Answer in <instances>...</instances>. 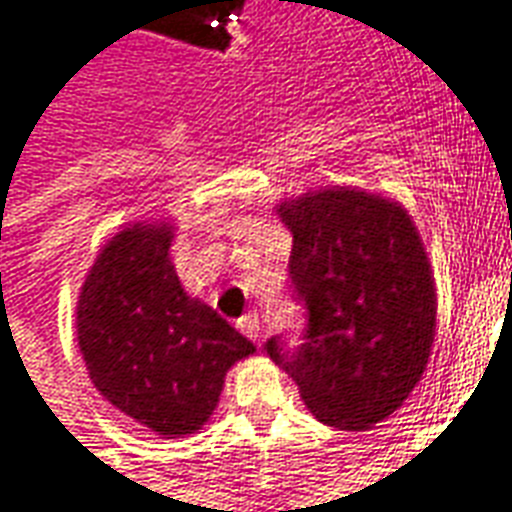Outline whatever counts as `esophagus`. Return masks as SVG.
Returning <instances> with one entry per match:
<instances>
[{"instance_id": "1", "label": "esophagus", "mask_w": 512, "mask_h": 512, "mask_svg": "<svg viewBox=\"0 0 512 512\" xmlns=\"http://www.w3.org/2000/svg\"><path fill=\"white\" fill-rule=\"evenodd\" d=\"M242 335H248L251 341H259L261 338V324H259V313H245L240 322H237Z\"/></svg>"}]
</instances>
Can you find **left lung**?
Wrapping results in <instances>:
<instances>
[{
	"instance_id": "obj_1",
	"label": "left lung",
	"mask_w": 512,
	"mask_h": 512,
	"mask_svg": "<svg viewBox=\"0 0 512 512\" xmlns=\"http://www.w3.org/2000/svg\"><path fill=\"white\" fill-rule=\"evenodd\" d=\"M294 234L289 278L305 308L302 343L275 335L270 360L300 387L316 420L368 431L420 382L436 333L431 261L398 201L324 188L283 201Z\"/></svg>"
}]
</instances>
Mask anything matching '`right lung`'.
I'll return each mask as SVG.
<instances>
[{
	"instance_id": "1",
	"label": "right lung",
	"mask_w": 512,
	"mask_h": 512,
	"mask_svg": "<svg viewBox=\"0 0 512 512\" xmlns=\"http://www.w3.org/2000/svg\"><path fill=\"white\" fill-rule=\"evenodd\" d=\"M171 237L166 220L114 234L81 286L76 327L98 393L149 431L177 439L210 420L226 371L256 346L182 289Z\"/></svg>"
}]
</instances>
